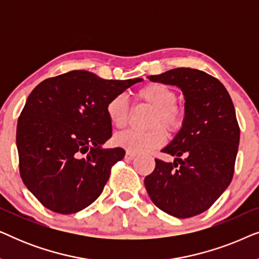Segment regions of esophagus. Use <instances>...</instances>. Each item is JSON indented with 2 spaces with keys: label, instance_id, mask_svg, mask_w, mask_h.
I'll use <instances>...</instances> for the list:
<instances>
[{
  "label": "esophagus",
  "instance_id": "esophagus-1",
  "mask_svg": "<svg viewBox=\"0 0 259 259\" xmlns=\"http://www.w3.org/2000/svg\"><path fill=\"white\" fill-rule=\"evenodd\" d=\"M134 158H136V154H134V153H130V152H127L126 155H125L126 160H133Z\"/></svg>",
  "mask_w": 259,
  "mask_h": 259
}]
</instances>
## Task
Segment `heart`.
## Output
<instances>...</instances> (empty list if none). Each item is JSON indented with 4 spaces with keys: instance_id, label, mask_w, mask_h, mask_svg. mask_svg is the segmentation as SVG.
I'll return each instance as SVG.
<instances>
[{
    "instance_id": "1",
    "label": "heart",
    "mask_w": 259,
    "mask_h": 259,
    "mask_svg": "<svg viewBox=\"0 0 259 259\" xmlns=\"http://www.w3.org/2000/svg\"><path fill=\"white\" fill-rule=\"evenodd\" d=\"M137 97L144 104L153 108L148 126L153 127L146 132L126 131L114 138V144L130 153H147L160 147L166 141V131L176 133L184 123V109L177 104V92L160 82L145 84L137 92ZM106 114L115 128H123L128 123L130 105L123 94H116L106 105Z\"/></svg>"
}]
</instances>
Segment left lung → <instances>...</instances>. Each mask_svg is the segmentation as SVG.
<instances>
[{"mask_svg":"<svg viewBox=\"0 0 259 259\" xmlns=\"http://www.w3.org/2000/svg\"><path fill=\"white\" fill-rule=\"evenodd\" d=\"M148 79L182 90L185 118L161 150L175 161L155 159L145 187L161 211L177 218L193 217L210 208L232 180L240 134L235 107L221 81L203 70L175 68Z\"/></svg>","mask_w":259,"mask_h":259,"instance_id":"8db88e82","label":"left lung"}]
</instances>
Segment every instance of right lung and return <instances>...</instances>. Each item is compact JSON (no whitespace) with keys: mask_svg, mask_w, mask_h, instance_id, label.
<instances>
[{"mask_svg":"<svg viewBox=\"0 0 259 259\" xmlns=\"http://www.w3.org/2000/svg\"><path fill=\"white\" fill-rule=\"evenodd\" d=\"M143 79L105 80L72 70L38 83L17 121L20 175L45 207L75 213L100 196L121 147L102 148L112 137L108 100Z\"/></svg>","mask_w":259,"mask_h":259,"instance_id":"obj_1","label":"right lung"}]
</instances>
